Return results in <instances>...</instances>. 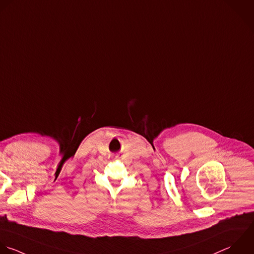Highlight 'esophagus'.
I'll return each mask as SVG.
<instances>
[{
	"instance_id": "34e87169",
	"label": "esophagus",
	"mask_w": 254,
	"mask_h": 254,
	"mask_svg": "<svg viewBox=\"0 0 254 254\" xmlns=\"http://www.w3.org/2000/svg\"><path fill=\"white\" fill-rule=\"evenodd\" d=\"M118 157H119L118 155H115V158H118Z\"/></svg>"
}]
</instances>
